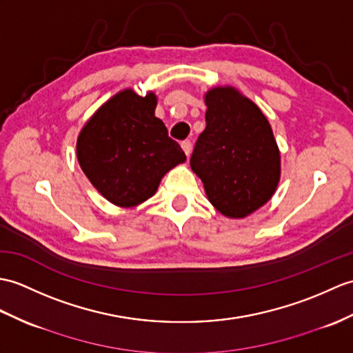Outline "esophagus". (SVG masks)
<instances>
[{
  "label": "esophagus",
  "instance_id": "34e87169",
  "mask_svg": "<svg viewBox=\"0 0 353 353\" xmlns=\"http://www.w3.org/2000/svg\"><path fill=\"white\" fill-rule=\"evenodd\" d=\"M182 149H183L186 157H190V154H191V149H192V143L190 141V139H186V141L182 143Z\"/></svg>",
  "mask_w": 353,
  "mask_h": 353
}]
</instances>
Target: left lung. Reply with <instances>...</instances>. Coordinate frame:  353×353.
I'll list each match as a JSON object with an SVG mask.
<instances>
[{
  "mask_svg": "<svg viewBox=\"0 0 353 353\" xmlns=\"http://www.w3.org/2000/svg\"><path fill=\"white\" fill-rule=\"evenodd\" d=\"M206 129L196 139L191 168L209 201L228 218L263 206L280 182V150L265 114L234 87L204 96Z\"/></svg>",
  "mask_w": 353,
  "mask_h": 353,
  "instance_id": "left-lung-1",
  "label": "left lung"
}]
</instances>
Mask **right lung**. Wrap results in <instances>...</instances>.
Masks as SVG:
<instances>
[{"label":"right lung","mask_w":353,"mask_h":353,"mask_svg":"<svg viewBox=\"0 0 353 353\" xmlns=\"http://www.w3.org/2000/svg\"><path fill=\"white\" fill-rule=\"evenodd\" d=\"M157 96L126 88L105 102L77 141L79 165L106 200L134 208L157 192L161 179L186 161L179 143L154 117Z\"/></svg>","instance_id":"1"}]
</instances>
